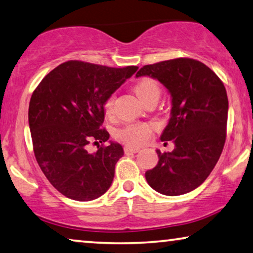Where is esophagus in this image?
<instances>
[{"label":"esophagus","mask_w":253,"mask_h":253,"mask_svg":"<svg viewBox=\"0 0 253 253\" xmlns=\"http://www.w3.org/2000/svg\"><path fill=\"white\" fill-rule=\"evenodd\" d=\"M141 151V148L139 147H133V146H125L124 147V152L125 153H137V152Z\"/></svg>","instance_id":"1"}]
</instances>
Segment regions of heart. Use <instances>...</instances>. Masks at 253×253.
Wrapping results in <instances>:
<instances>
[{
  "instance_id": "1",
  "label": "heart",
  "mask_w": 253,
  "mask_h": 253,
  "mask_svg": "<svg viewBox=\"0 0 253 253\" xmlns=\"http://www.w3.org/2000/svg\"><path fill=\"white\" fill-rule=\"evenodd\" d=\"M134 91L138 99L143 103H145L148 99L153 97H159L160 95V86L156 83L155 80L151 78H143L136 83L134 86ZM114 103L115 97L110 95L105 101L103 105V110L107 116H112L114 114ZM154 130V125L151 123H133L127 124L126 126L117 130L116 137L120 142L127 144V145L136 146L142 145L146 143L151 138L152 134Z\"/></svg>"
}]
</instances>
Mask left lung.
<instances>
[{
	"instance_id": "8db88e82",
	"label": "left lung",
	"mask_w": 253,
	"mask_h": 253,
	"mask_svg": "<svg viewBox=\"0 0 253 253\" xmlns=\"http://www.w3.org/2000/svg\"><path fill=\"white\" fill-rule=\"evenodd\" d=\"M158 79L172 97L171 118L161 139L173 141L171 153L145 172L160 194L178 196L199 187L217 163L226 139L228 100L220 79L205 64L180 57L143 66L136 76Z\"/></svg>"
}]
</instances>
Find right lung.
Segmentation results:
<instances>
[{"mask_svg": "<svg viewBox=\"0 0 253 253\" xmlns=\"http://www.w3.org/2000/svg\"><path fill=\"white\" fill-rule=\"evenodd\" d=\"M137 66L123 69L67 61L49 72L29 103V127L40 169L67 198L89 202L109 189L115 166L124 155L106 128L103 105ZM100 142L95 154L86 146Z\"/></svg>", "mask_w": 253, "mask_h": 253, "instance_id": "1", "label": "right lung"}]
</instances>
